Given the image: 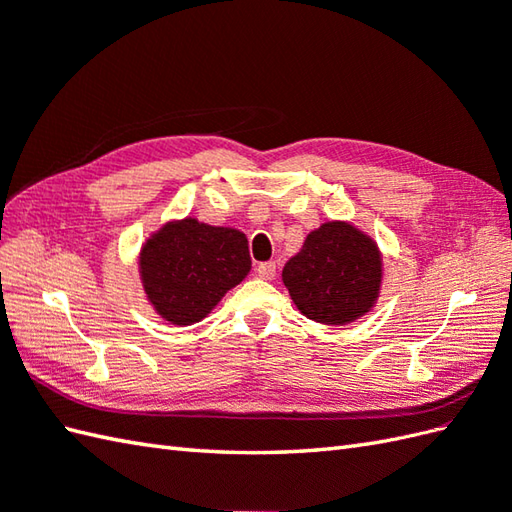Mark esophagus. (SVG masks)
I'll use <instances>...</instances> for the list:
<instances>
[{"mask_svg": "<svg viewBox=\"0 0 512 512\" xmlns=\"http://www.w3.org/2000/svg\"><path fill=\"white\" fill-rule=\"evenodd\" d=\"M255 270H257V277H259V279L270 281V279H275L277 264H275V261H264V264H259Z\"/></svg>", "mask_w": 512, "mask_h": 512, "instance_id": "esophagus-1", "label": "esophagus"}]
</instances>
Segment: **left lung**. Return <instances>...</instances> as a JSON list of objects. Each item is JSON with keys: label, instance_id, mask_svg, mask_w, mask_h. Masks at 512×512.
<instances>
[{"label": "left lung", "instance_id": "8db88e82", "mask_svg": "<svg viewBox=\"0 0 512 512\" xmlns=\"http://www.w3.org/2000/svg\"><path fill=\"white\" fill-rule=\"evenodd\" d=\"M292 303L310 320L349 325L375 307L384 255L371 235L347 220H329L305 237L281 272Z\"/></svg>", "mask_w": 512, "mask_h": 512}]
</instances>
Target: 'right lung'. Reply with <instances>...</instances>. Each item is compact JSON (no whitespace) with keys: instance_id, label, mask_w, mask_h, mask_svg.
<instances>
[{"instance_id":"obj_1","label":"right lung","mask_w":512,"mask_h":512,"mask_svg":"<svg viewBox=\"0 0 512 512\" xmlns=\"http://www.w3.org/2000/svg\"><path fill=\"white\" fill-rule=\"evenodd\" d=\"M146 301L170 325H194L251 272L240 229L211 227L194 216L152 231L137 257Z\"/></svg>"}]
</instances>
